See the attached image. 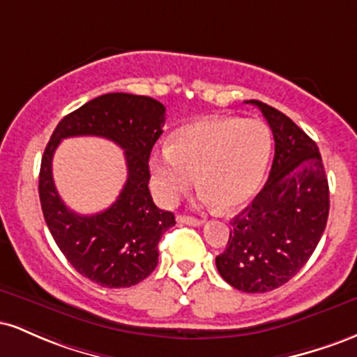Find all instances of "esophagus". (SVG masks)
<instances>
[{"label":"esophagus","instance_id":"obj_1","mask_svg":"<svg viewBox=\"0 0 357 357\" xmlns=\"http://www.w3.org/2000/svg\"><path fill=\"white\" fill-rule=\"evenodd\" d=\"M178 221L184 225H191V227H202V225L204 223V220L195 218V216H188V215H179Z\"/></svg>","mask_w":357,"mask_h":357}]
</instances>
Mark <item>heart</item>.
Returning <instances> with one entry per match:
<instances>
[{
    "mask_svg": "<svg viewBox=\"0 0 357 357\" xmlns=\"http://www.w3.org/2000/svg\"><path fill=\"white\" fill-rule=\"evenodd\" d=\"M272 139L253 119L206 117L179 127L171 146L151 155L155 196L165 204L198 183V199L231 211L252 202L267 173Z\"/></svg>",
    "mask_w": 357,
    "mask_h": 357,
    "instance_id": "obj_1",
    "label": "heart"
}]
</instances>
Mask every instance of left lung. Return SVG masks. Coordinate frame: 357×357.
<instances>
[{"label": "left lung", "mask_w": 357, "mask_h": 357, "mask_svg": "<svg viewBox=\"0 0 357 357\" xmlns=\"http://www.w3.org/2000/svg\"><path fill=\"white\" fill-rule=\"evenodd\" d=\"M275 155L264 190L231 220L228 245L216 257L220 275L247 294L289 282L317 247L329 216V184L319 147L292 119L260 100Z\"/></svg>", "instance_id": "8db88e82"}]
</instances>
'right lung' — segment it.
I'll use <instances>...</instances> for the list:
<instances>
[{
  "instance_id": "add662e5",
  "label": "right lung",
  "mask_w": 357,
  "mask_h": 357,
  "mask_svg": "<svg viewBox=\"0 0 357 357\" xmlns=\"http://www.w3.org/2000/svg\"><path fill=\"white\" fill-rule=\"evenodd\" d=\"M166 107L132 93H105L65 116L45 147L38 192L42 211L60 252L80 275L109 289L132 287L158 265V243L174 227V215L159 210L149 184V155L166 121ZM105 137L125 149L128 181L107 211L79 215L61 202L51 159L61 138Z\"/></svg>"
}]
</instances>
